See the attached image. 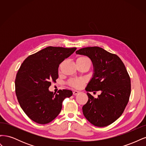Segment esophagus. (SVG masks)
Returning a JSON list of instances; mask_svg holds the SVG:
<instances>
[{
	"mask_svg": "<svg viewBox=\"0 0 146 146\" xmlns=\"http://www.w3.org/2000/svg\"><path fill=\"white\" fill-rule=\"evenodd\" d=\"M79 92H79V91H73V94L74 95H77V94H78L79 93Z\"/></svg>",
	"mask_w": 146,
	"mask_h": 146,
	"instance_id": "1",
	"label": "esophagus"
}]
</instances>
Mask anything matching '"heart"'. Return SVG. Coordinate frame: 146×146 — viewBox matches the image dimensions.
<instances>
[{
    "label": "heart",
    "mask_w": 146,
    "mask_h": 146,
    "mask_svg": "<svg viewBox=\"0 0 146 146\" xmlns=\"http://www.w3.org/2000/svg\"><path fill=\"white\" fill-rule=\"evenodd\" d=\"M85 62H90V60L87 57L82 56L79 57L77 60V63H85ZM91 63V62H90ZM61 68V66L60 69ZM85 83V80L83 78H72L69 81V85L73 88H77V89H80L82 88L84 84Z\"/></svg>",
    "instance_id": "b5f03b06"
}]
</instances>
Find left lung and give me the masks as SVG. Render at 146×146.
I'll return each instance as SVG.
<instances>
[{"mask_svg": "<svg viewBox=\"0 0 146 146\" xmlns=\"http://www.w3.org/2000/svg\"><path fill=\"white\" fill-rule=\"evenodd\" d=\"M76 53L89 57L94 68L85 88L88 100L82 107L83 115L95 126L109 125L122 115L129 100L131 82L125 66L117 55L99 47L82 48ZM98 90L101 91L98 98L88 92Z\"/></svg>", "mask_w": 146, "mask_h": 146, "instance_id": "1", "label": "left lung"}]
</instances>
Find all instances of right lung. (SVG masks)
Instances as JSON below:
<instances>
[{"label":"right lung","mask_w":146,"mask_h":146,"mask_svg":"<svg viewBox=\"0 0 146 146\" xmlns=\"http://www.w3.org/2000/svg\"><path fill=\"white\" fill-rule=\"evenodd\" d=\"M76 47L49 46L29 56L16 74V94L21 107L34 122L46 124L58 115L66 98L72 92L59 90L54 94L48 90L51 81L58 78L60 64L68 58Z\"/></svg>","instance_id":"right-lung-1"}]
</instances>
